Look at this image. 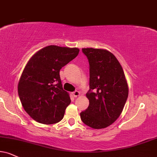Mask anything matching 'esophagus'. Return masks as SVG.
I'll list each match as a JSON object with an SVG mask.
<instances>
[{
    "instance_id": "esophagus-1",
    "label": "esophagus",
    "mask_w": 157,
    "mask_h": 157,
    "mask_svg": "<svg viewBox=\"0 0 157 157\" xmlns=\"http://www.w3.org/2000/svg\"><path fill=\"white\" fill-rule=\"evenodd\" d=\"M79 94H80V92L77 90H75L73 92V95L74 97H78V96H79Z\"/></svg>"
}]
</instances>
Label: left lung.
Segmentation results:
<instances>
[{
    "mask_svg": "<svg viewBox=\"0 0 157 157\" xmlns=\"http://www.w3.org/2000/svg\"><path fill=\"white\" fill-rule=\"evenodd\" d=\"M82 52L90 64V105L81 119L94 129L108 127L117 120L128 97V86L119 62L105 49L86 48Z\"/></svg>",
    "mask_w": 157,
    "mask_h": 157,
    "instance_id": "1",
    "label": "left lung"
}]
</instances>
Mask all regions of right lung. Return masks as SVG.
<instances>
[{
	"label": "right lung",
	"mask_w": 157,
	"mask_h": 157,
	"mask_svg": "<svg viewBox=\"0 0 157 157\" xmlns=\"http://www.w3.org/2000/svg\"><path fill=\"white\" fill-rule=\"evenodd\" d=\"M78 48L48 46L36 52L27 63L18 84L25 111L44 124L59 122L71 103L63 90L59 71L78 55Z\"/></svg>",
	"instance_id": "obj_1"
}]
</instances>
